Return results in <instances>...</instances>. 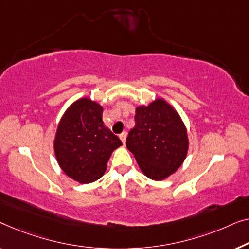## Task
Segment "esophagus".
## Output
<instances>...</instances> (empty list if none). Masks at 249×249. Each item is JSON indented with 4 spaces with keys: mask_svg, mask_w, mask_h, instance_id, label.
Returning a JSON list of instances; mask_svg holds the SVG:
<instances>
[{
    "mask_svg": "<svg viewBox=\"0 0 249 249\" xmlns=\"http://www.w3.org/2000/svg\"><path fill=\"white\" fill-rule=\"evenodd\" d=\"M126 136H127V133H126V132H123V133H121V134H120V139L122 140V142H123V143L126 142Z\"/></svg>",
    "mask_w": 249,
    "mask_h": 249,
    "instance_id": "34e87169",
    "label": "esophagus"
}]
</instances>
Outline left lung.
I'll return each mask as SVG.
<instances>
[{
	"label": "left lung",
	"mask_w": 249,
	"mask_h": 249,
	"mask_svg": "<svg viewBox=\"0 0 249 249\" xmlns=\"http://www.w3.org/2000/svg\"><path fill=\"white\" fill-rule=\"evenodd\" d=\"M126 146L146 177L162 180L186 158V127L170 105L157 99L149 106L136 108L135 126L128 133Z\"/></svg>",
	"instance_id": "8db88e82"
}]
</instances>
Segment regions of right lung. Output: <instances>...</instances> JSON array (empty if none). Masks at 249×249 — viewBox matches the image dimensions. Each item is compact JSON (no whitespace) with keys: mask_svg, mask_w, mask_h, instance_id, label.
I'll return each mask as SVG.
<instances>
[{"mask_svg":"<svg viewBox=\"0 0 249 249\" xmlns=\"http://www.w3.org/2000/svg\"><path fill=\"white\" fill-rule=\"evenodd\" d=\"M122 145L118 136L103 122V107L82 98L75 101L59 122L54 142L62 170L79 183L99 179L111 152Z\"/></svg>","mask_w":249,"mask_h":249,"instance_id":"obj_1","label":"right lung"}]
</instances>
